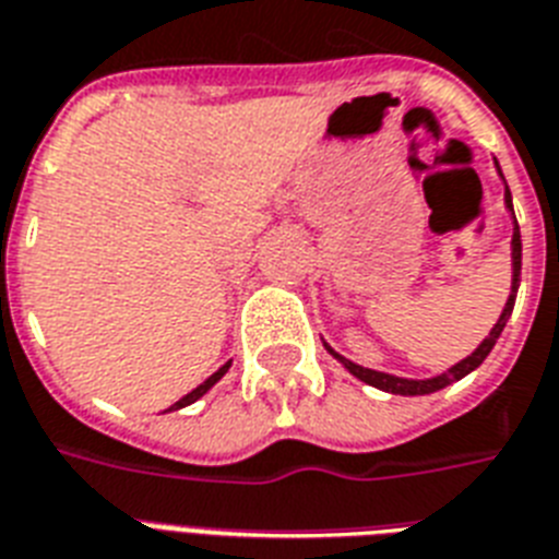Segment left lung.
Wrapping results in <instances>:
<instances>
[{"mask_svg": "<svg viewBox=\"0 0 559 559\" xmlns=\"http://www.w3.org/2000/svg\"><path fill=\"white\" fill-rule=\"evenodd\" d=\"M496 166H499V163H496ZM499 175H501V168H499ZM501 180H504V175H501ZM504 206L513 212L510 189H504ZM510 259H513V280H510L508 302H504V309H501L499 320H496V326H492L490 335H487V338H484L481 344L473 349V356L461 358L457 365H452L449 370H443L440 376H431V379H402V376L382 373V370H370V367L356 365V361H349V358H344L341 353H335V349L329 347V344H323V347H326L332 356L338 358L341 365L347 367L349 373L356 376V379H361V382H367V384H373V388H379V391L400 393V396H426V393L443 391V388H449V384L457 382V379H464V376L473 373L475 367L481 365L484 358L490 356V349L496 347V341H499L501 329L508 326L510 314H513V302H516V292H519V274H522V236H519L516 215H513V239H510Z\"/></svg>", "mask_w": 559, "mask_h": 559, "instance_id": "1", "label": "left lung"}]
</instances>
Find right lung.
Listing matches in <instances>:
<instances>
[{"label":"right lung","instance_id":"obj_1","mask_svg":"<svg viewBox=\"0 0 559 559\" xmlns=\"http://www.w3.org/2000/svg\"><path fill=\"white\" fill-rule=\"evenodd\" d=\"M230 365H233V361H227V365H224V367H218V370H215V373H212V376H210V379H206V382H201V384H198V388H194V391H189V393H186L183 400H177V402H175V405H171V408H168V411L186 408V405H192V402H198V400H201L203 393L210 391L212 384L218 382L221 376H224V373H227V370H230Z\"/></svg>","mask_w":559,"mask_h":559}]
</instances>
